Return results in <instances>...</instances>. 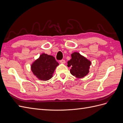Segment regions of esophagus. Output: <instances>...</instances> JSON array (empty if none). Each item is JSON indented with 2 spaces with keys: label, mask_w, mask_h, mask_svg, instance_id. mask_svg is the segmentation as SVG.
<instances>
[{
  "label": "esophagus",
  "mask_w": 123,
  "mask_h": 123,
  "mask_svg": "<svg viewBox=\"0 0 123 123\" xmlns=\"http://www.w3.org/2000/svg\"><path fill=\"white\" fill-rule=\"evenodd\" d=\"M59 62L62 63V64H65V63L66 62V61L64 60V59H62V60H61L60 61H59Z\"/></svg>",
  "instance_id": "esophagus-1"
}]
</instances>
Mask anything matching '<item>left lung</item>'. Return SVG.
I'll return each instance as SVG.
<instances>
[{
	"label": "left lung",
	"mask_w": 123,
	"mask_h": 123,
	"mask_svg": "<svg viewBox=\"0 0 123 123\" xmlns=\"http://www.w3.org/2000/svg\"><path fill=\"white\" fill-rule=\"evenodd\" d=\"M71 59L68 62V66H71L70 73L77 78H83L89 72L91 62L78 52L71 54Z\"/></svg>",
	"instance_id": "1"
}]
</instances>
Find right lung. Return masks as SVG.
Masks as SVG:
<instances>
[{
    "mask_svg": "<svg viewBox=\"0 0 123 123\" xmlns=\"http://www.w3.org/2000/svg\"><path fill=\"white\" fill-rule=\"evenodd\" d=\"M58 63L53 56L43 53L31 65L33 74L42 80H48L52 77Z\"/></svg>",
    "mask_w": 123,
    "mask_h": 123,
    "instance_id": "add662e5",
    "label": "right lung"
}]
</instances>
